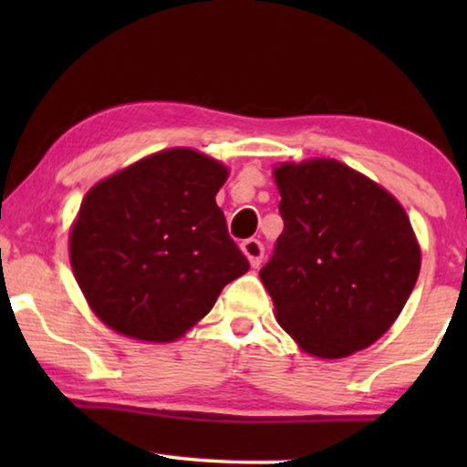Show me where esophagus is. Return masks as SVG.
Listing matches in <instances>:
<instances>
[{"label":"esophagus","instance_id":"34e87169","mask_svg":"<svg viewBox=\"0 0 467 467\" xmlns=\"http://www.w3.org/2000/svg\"><path fill=\"white\" fill-rule=\"evenodd\" d=\"M242 253L246 254L253 267H257L261 264V259H264V244H261L259 240L248 238L242 242Z\"/></svg>","mask_w":467,"mask_h":467}]
</instances>
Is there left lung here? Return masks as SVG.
Returning a JSON list of instances; mask_svg holds the SVG:
<instances>
[{
  "mask_svg": "<svg viewBox=\"0 0 467 467\" xmlns=\"http://www.w3.org/2000/svg\"><path fill=\"white\" fill-rule=\"evenodd\" d=\"M274 181L285 229L259 276L280 327L321 359L369 347L419 278L420 248L406 210L336 159L280 163Z\"/></svg>",
  "mask_w": 467,
  "mask_h": 467,
  "instance_id": "1",
  "label": "left lung"
}]
</instances>
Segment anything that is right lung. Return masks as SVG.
Wrapping results in <instances>:
<instances>
[{
  "label": "right lung",
  "mask_w": 467,
  "mask_h": 467,
  "mask_svg": "<svg viewBox=\"0 0 467 467\" xmlns=\"http://www.w3.org/2000/svg\"><path fill=\"white\" fill-rule=\"evenodd\" d=\"M227 168L191 149L144 157L85 195L69 261L108 327L174 342L213 310L223 286L248 272L216 193Z\"/></svg>",
  "instance_id": "add662e5"
}]
</instances>
